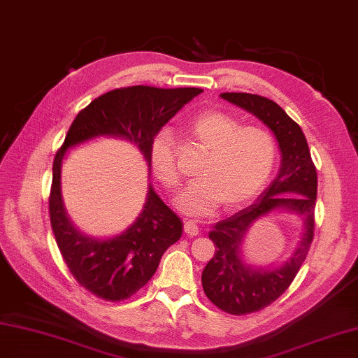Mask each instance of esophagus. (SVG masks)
<instances>
[{
  "label": "esophagus",
  "mask_w": 358,
  "mask_h": 358,
  "mask_svg": "<svg viewBox=\"0 0 358 358\" xmlns=\"http://www.w3.org/2000/svg\"><path fill=\"white\" fill-rule=\"evenodd\" d=\"M185 232L187 234V236H190V237L199 236V227H198V223L193 222V220H187V222L185 223Z\"/></svg>",
  "instance_id": "obj_1"
}]
</instances>
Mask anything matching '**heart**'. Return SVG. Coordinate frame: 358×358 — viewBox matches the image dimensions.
<instances>
[{
  "instance_id": "b5f03b06",
  "label": "heart",
  "mask_w": 358,
  "mask_h": 358,
  "mask_svg": "<svg viewBox=\"0 0 358 358\" xmlns=\"http://www.w3.org/2000/svg\"><path fill=\"white\" fill-rule=\"evenodd\" d=\"M189 130L208 156L199 169V180L178 193L176 206L181 211L203 216L222 202L227 210H234L258 195L278 157L271 131L261 126H241L240 120L216 109L201 112ZM150 163L163 186H178L176 142L171 130L162 129L152 138Z\"/></svg>"
}]
</instances>
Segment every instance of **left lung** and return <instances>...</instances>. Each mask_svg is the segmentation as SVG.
<instances>
[{
    "label": "left lung",
    "instance_id": "left-lung-1",
    "mask_svg": "<svg viewBox=\"0 0 358 358\" xmlns=\"http://www.w3.org/2000/svg\"><path fill=\"white\" fill-rule=\"evenodd\" d=\"M220 97L259 118L273 131L282 156L278 176L257 201L217 222L208 234L217 249L202 271L203 292L223 312L246 315L278 300L297 275L313 240L318 178L301 127L278 103L249 93H222ZM275 210L302 217L301 243L280 266L253 268L242 258L243 240L255 222Z\"/></svg>",
    "mask_w": 358,
    "mask_h": 358
}]
</instances>
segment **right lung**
Returning a JSON list of instances; mask_svg holds the SVG:
<instances>
[{"label": "right lung", "instance_id": "obj_1", "mask_svg": "<svg viewBox=\"0 0 358 358\" xmlns=\"http://www.w3.org/2000/svg\"><path fill=\"white\" fill-rule=\"evenodd\" d=\"M201 88L127 87L109 91L79 112L52 166L49 214L58 249L80 287L108 301L126 300L156 273L162 255L177 243L182 222L148 185L147 199L130 227L109 238H96L71 223L61 195V168L69 148L100 136L131 142L150 163L152 138Z\"/></svg>", "mask_w": 358, "mask_h": 358}]
</instances>
